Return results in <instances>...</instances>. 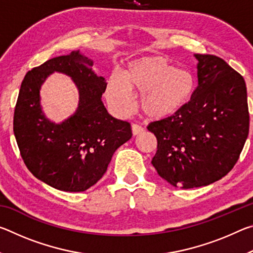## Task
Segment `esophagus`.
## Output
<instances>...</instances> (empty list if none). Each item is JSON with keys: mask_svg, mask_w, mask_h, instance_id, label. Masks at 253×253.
<instances>
[{"mask_svg": "<svg viewBox=\"0 0 253 253\" xmlns=\"http://www.w3.org/2000/svg\"><path fill=\"white\" fill-rule=\"evenodd\" d=\"M131 131H132V135L136 136V135H139L140 132L144 131V128L142 126L137 125V124H132L131 125Z\"/></svg>", "mask_w": 253, "mask_h": 253, "instance_id": "1", "label": "esophagus"}]
</instances>
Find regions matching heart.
I'll use <instances>...</instances> for the list:
<instances>
[{
	"mask_svg": "<svg viewBox=\"0 0 253 253\" xmlns=\"http://www.w3.org/2000/svg\"><path fill=\"white\" fill-rule=\"evenodd\" d=\"M195 79L191 71L176 68L164 57H147L132 62L123 78L111 77L106 89L109 104L122 114L134 106L131 93L139 98L145 116L161 121L176 115L191 100Z\"/></svg>",
	"mask_w": 253,
	"mask_h": 253,
	"instance_id": "1",
	"label": "heart"
}]
</instances>
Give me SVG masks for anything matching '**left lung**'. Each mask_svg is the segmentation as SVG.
I'll return each mask as SVG.
<instances>
[{
  "mask_svg": "<svg viewBox=\"0 0 253 253\" xmlns=\"http://www.w3.org/2000/svg\"><path fill=\"white\" fill-rule=\"evenodd\" d=\"M198 87L174 116L153 122L156 136L152 164L175 187L194 188L219 181L233 169L249 134L243 77L223 59L195 54Z\"/></svg>",
  "mask_w": 253,
  "mask_h": 253,
  "instance_id": "left-lung-1",
  "label": "left lung"
}]
</instances>
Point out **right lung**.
I'll return each mask as SVG.
<instances>
[{
    "label": "right lung",
    "instance_id": "right-lung-1",
    "mask_svg": "<svg viewBox=\"0 0 253 253\" xmlns=\"http://www.w3.org/2000/svg\"><path fill=\"white\" fill-rule=\"evenodd\" d=\"M91 69V60L79 51L50 59L28 71L15 105L13 131L24 164L60 191L84 192L95 185L115 151L131 137L129 123L107 113L101 101L107 83ZM53 71L70 75L80 90L76 114L60 126L50 123L40 107V87Z\"/></svg>",
    "mask_w": 253,
    "mask_h": 253
}]
</instances>
